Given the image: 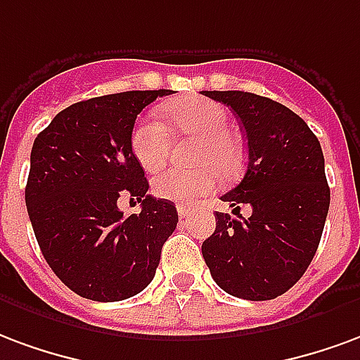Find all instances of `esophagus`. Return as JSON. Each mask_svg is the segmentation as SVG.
Masks as SVG:
<instances>
[{"mask_svg": "<svg viewBox=\"0 0 360 360\" xmlns=\"http://www.w3.org/2000/svg\"><path fill=\"white\" fill-rule=\"evenodd\" d=\"M176 211H178V217H180V220H182V222H186V220L190 219V214H191V209H190V207L178 205V207H176Z\"/></svg>", "mask_w": 360, "mask_h": 360, "instance_id": "esophagus-1", "label": "esophagus"}]
</instances>
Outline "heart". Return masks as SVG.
Masks as SVG:
<instances>
[{
    "instance_id": "obj_1",
    "label": "heart",
    "mask_w": 360,
    "mask_h": 360,
    "mask_svg": "<svg viewBox=\"0 0 360 360\" xmlns=\"http://www.w3.org/2000/svg\"><path fill=\"white\" fill-rule=\"evenodd\" d=\"M169 126L180 136H193V169H167L151 182L157 198L193 203L217 190L220 176H232L241 165V146L228 128L230 117L222 105L211 99H186L162 109ZM130 149L148 172L161 169L170 151L167 126L155 117H141L130 134ZM217 170L214 171V169Z\"/></svg>"
}]
</instances>
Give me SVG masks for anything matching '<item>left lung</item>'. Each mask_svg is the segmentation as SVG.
<instances>
[{"instance_id": "left-lung-1", "label": "left lung", "mask_w": 360, "mask_h": 360, "mask_svg": "<svg viewBox=\"0 0 360 360\" xmlns=\"http://www.w3.org/2000/svg\"><path fill=\"white\" fill-rule=\"evenodd\" d=\"M228 105L248 138V170L222 195L249 203V219L217 212V228L201 245L212 280L234 297L266 301L305 274L319 249L330 188L319 138L299 115L249 91H203ZM240 209V207H236Z\"/></svg>"}]
</instances>
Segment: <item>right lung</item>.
Wrapping results in <instances>:
<instances>
[{
	"mask_svg": "<svg viewBox=\"0 0 360 360\" xmlns=\"http://www.w3.org/2000/svg\"><path fill=\"white\" fill-rule=\"evenodd\" d=\"M170 90L122 91L63 109L34 140L25 199L41 255L63 284L91 301L146 290L176 230L169 199L149 195L130 149L136 117ZM120 195L142 203L124 217Z\"/></svg>",
	"mask_w": 360,
	"mask_h": 360,
	"instance_id": "add662e5",
	"label": "right lung"
}]
</instances>
